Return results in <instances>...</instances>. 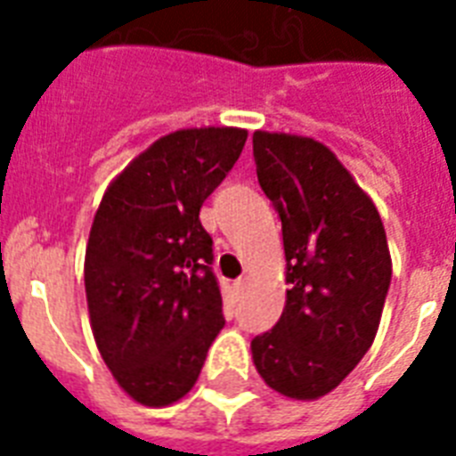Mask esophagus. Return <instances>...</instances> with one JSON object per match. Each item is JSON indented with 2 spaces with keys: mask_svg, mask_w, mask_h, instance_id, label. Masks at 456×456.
<instances>
[{
  "mask_svg": "<svg viewBox=\"0 0 456 456\" xmlns=\"http://www.w3.org/2000/svg\"><path fill=\"white\" fill-rule=\"evenodd\" d=\"M248 284H250V279H248V277H241V279H236L234 286H232V289H234L236 296H243V291L248 289Z\"/></svg>",
  "mask_w": 456,
  "mask_h": 456,
  "instance_id": "1",
  "label": "esophagus"
}]
</instances>
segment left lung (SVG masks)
<instances>
[{"instance_id": "8db88e82", "label": "left lung", "mask_w": 456, "mask_h": 456, "mask_svg": "<svg viewBox=\"0 0 456 456\" xmlns=\"http://www.w3.org/2000/svg\"><path fill=\"white\" fill-rule=\"evenodd\" d=\"M257 182L281 217L286 305L250 340L257 374L293 400H317L374 343L388 296V241L374 200L331 149L310 137L253 134Z\"/></svg>"}]
</instances>
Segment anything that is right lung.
Masks as SVG:
<instances>
[{
	"label": "right lung",
	"instance_id": "1",
	"mask_svg": "<svg viewBox=\"0 0 456 456\" xmlns=\"http://www.w3.org/2000/svg\"><path fill=\"white\" fill-rule=\"evenodd\" d=\"M248 132L191 127L153 142L103 193L85 253V291L99 353L146 407L193 388L222 331L213 239L200 206L234 167Z\"/></svg>",
	"mask_w": 456,
	"mask_h": 456
}]
</instances>
